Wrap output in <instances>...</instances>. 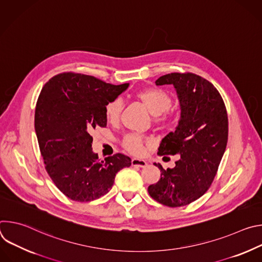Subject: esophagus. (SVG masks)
<instances>
[{
    "label": "esophagus",
    "mask_w": 262,
    "mask_h": 262,
    "mask_svg": "<svg viewBox=\"0 0 262 262\" xmlns=\"http://www.w3.org/2000/svg\"><path fill=\"white\" fill-rule=\"evenodd\" d=\"M132 165L134 167H139V168H145L147 166V162L144 160L140 159H133L132 160Z\"/></svg>",
    "instance_id": "1"
}]
</instances>
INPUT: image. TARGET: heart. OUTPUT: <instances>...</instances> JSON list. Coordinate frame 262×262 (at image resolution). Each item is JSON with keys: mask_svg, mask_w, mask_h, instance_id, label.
I'll use <instances>...</instances> for the list:
<instances>
[{"mask_svg": "<svg viewBox=\"0 0 262 262\" xmlns=\"http://www.w3.org/2000/svg\"><path fill=\"white\" fill-rule=\"evenodd\" d=\"M138 97L150 111V113L156 116L158 122H167L169 116L167 112L171 106V97L163 89L148 88L138 93ZM123 102L120 98L110 100L104 106V116L107 122L116 124L121 117ZM123 146L134 155H141L144 151V139L138 135H127L123 140Z\"/></svg>", "mask_w": 262, "mask_h": 262, "instance_id": "obj_1", "label": "heart"}]
</instances>
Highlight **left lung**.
<instances>
[{
  "label": "left lung",
  "instance_id": "left-lung-1",
  "mask_svg": "<svg viewBox=\"0 0 262 262\" xmlns=\"http://www.w3.org/2000/svg\"><path fill=\"white\" fill-rule=\"evenodd\" d=\"M156 85H173L180 107L178 124L161 141L158 155L179 159L167 170L155 163L161 179L148 193L164 205L183 206L200 198L216 174L227 146V111L214 86L194 73H168Z\"/></svg>",
  "mask_w": 262,
  "mask_h": 262
}]
</instances>
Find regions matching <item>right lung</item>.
Returning a JSON list of instances; mask_svg holds the SVG:
<instances>
[{"label": "right lung", "mask_w": 262, "mask_h": 262, "mask_svg": "<svg viewBox=\"0 0 262 262\" xmlns=\"http://www.w3.org/2000/svg\"><path fill=\"white\" fill-rule=\"evenodd\" d=\"M128 86L67 72L42 88L35 110L37 140L50 177L71 200L87 202L105 195L117 172L132 165L120 154L99 160L91 137L95 128L106 126L105 104Z\"/></svg>", "instance_id": "1"}]
</instances>
